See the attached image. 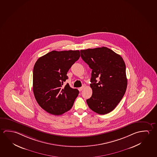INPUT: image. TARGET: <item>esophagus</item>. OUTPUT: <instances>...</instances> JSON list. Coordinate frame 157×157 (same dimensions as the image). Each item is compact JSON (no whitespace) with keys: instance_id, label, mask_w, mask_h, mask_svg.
Here are the masks:
<instances>
[{"instance_id":"34e87169","label":"esophagus","mask_w":157,"mask_h":157,"mask_svg":"<svg viewBox=\"0 0 157 157\" xmlns=\"http://www.w3.org/2000/svg\"><path fill=\"white\" fill-rule=\"evenodd\" d=\"M85 85H82V87H80L79 88V91H82V90H83L84 88H85Z\"/></svg>"}]
</instances>
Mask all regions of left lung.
I'll return each instance as SVG.
<instances>
[{
	"label": "left lung",
	"mask_w": 157,
	"mask_h": 157,
	"mask_svg": "<svg viewBox=\"0 0 157 157\" xmlns=\"http://www.w3.org/2000/svg\"><path fill=\"white\" fill-rule=\"evenodd\" d=\"M81 57L92 70L91 97L86 100L92 111L105 114L113 111L126 91V66L123 58L106 47L80 50ZM96 78H98V81Z\"/></svg>",
	"instance_id": "1"
}]
</instances>
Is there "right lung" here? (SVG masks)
Segmentation results:
<instances>
[{
    "label": "right lung",
    "mask_w": 157,
    "mask_h": 157,
    "mask_svg": "<svg viewBox=\"0 0 157 157\" xmlns=\"http://www.w3.org/2000/svg\"><path fill=\"white\" fill-rule=\"evenodd\" d=\"M79 50L52 51L39 58L33 73V90L36 102L48 113L59 116L71 109L79 91L70 87L67 72L79 59Z\"/></svg>",
    "instance_id": "obj_1"
}]
</instances>
